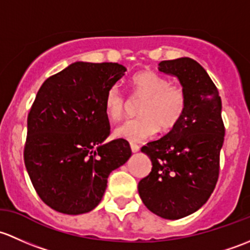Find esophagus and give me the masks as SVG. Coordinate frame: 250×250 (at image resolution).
<instances>
[{
    "label": "esophagus",
    "mask_w": 250,
    "mask_h": 250,
    "mask_svg": "<svg viewBox=\"0 0 250 250\" xmlns=\"http://www.w3.org/2000/svg\"><path fill=\"white\" fill-rule=\"evenodd\" d=\"M130 146H131V150H132V153H137V151L140 150V146H138L137 144L131 143V144H130Z\"/></svg>",
    "instance_id": "esophagus-1"
}]
</instances>
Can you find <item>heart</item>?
<instances>
[{"label":"heart","instance_id":"b5f03b06","mask_svg":"<svg viewBox=\"0 0 250 250\" xmlns=\"http://www.w3.org/2000/svg\"><path fill=\"white\" fill-rule=\"evenodd\" d=\"M132 97L143 100L138 119L127 120L115 130V135L130 142H141L151 137L160 127L171 131L182 120L188 106L187 94L181 86L153 71H141L131 79ZM130 102L117 86H112L104 95V109L113 120L125 117Z\"/></svg>","mask_w":250,"mask_h":250}]
</instances>
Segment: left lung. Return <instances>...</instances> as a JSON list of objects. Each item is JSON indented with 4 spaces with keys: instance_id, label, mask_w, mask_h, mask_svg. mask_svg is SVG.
<instances>
[{
    "instance_id": "left-lung-1",
    "label": "left lung",
    "mask_w": 250,
    "mask_h": 250,
    "mask_svg": "<svg viewBox=\"0 0 250 250\" xmlns=\"http://www.w3.org/2000/svg\"><path fill=\"white\" fill-rule=\"evenodd\" d=\"M159 71L178 78L188 106L176 127L141 149L153 167L138 183V192L150 212L176 220L200 209L214 190L225 127L219 92L199 62L161 61Z\"/></svg>"
}]
</instances>
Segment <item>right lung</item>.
<instances>
[{
    "label": "right lung",
    "mask_w": 250,
    "mask_h": 250,
    "mask_svg": "<svg viewBox=\"0 0 250 250\" xmlns=\"http://www.w3.org/2000/svg\"><path fill=\"white\" fill-rule=\"evenodd\" d=\"M115 62L77 61L42 84L27 117L24 161L42 201L83 214L104 197L107 178L131 156L127 141L109 136L104 95L125 74Z\"/></svg>",
    "instance_id": "1"
}]
</instances>
